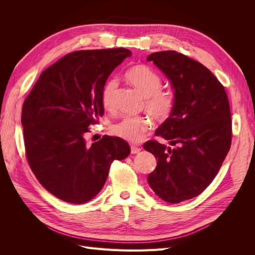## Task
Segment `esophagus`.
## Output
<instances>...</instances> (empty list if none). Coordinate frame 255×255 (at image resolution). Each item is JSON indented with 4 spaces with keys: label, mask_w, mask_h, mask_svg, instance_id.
<instances>
[{
    "label": "esophagus",
    "mask_w": 255,
    "mask_h": 255,
    "mask_svg": "<svg viewBox=\"0 0 255 255\" xmlns=\"http://www.w3.org/2000/svg\"><path fill=\"white\" fill-rule=\"evenodd\" d=\"M140 148H138V146H136V145H130V152H132L133 154H137V153H139L140 152Z\"/></svg>",
    "instance_id": "esophagus-1"
}]
</instances>
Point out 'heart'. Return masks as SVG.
<instances>
[{
	"instance_id": "1",
	"label": "heart",
	"mask_w": 255,
	"mask_h": 255,
	"mask_svg": "<svg viewBox=\"0 0 255 255\" xmlns=\"http://www.w3.org/2000/svg\"><path fill=\"white\" fill-rule=\"evenodd\" d=\"M127 81L144 97V110L156 121H165L170 117L174 106V92L161 87V76L152 68L137 65L126 72ZM118 87L117 80H109L103 86L101 99L107 109L114 105V95ZM151 127V121L143 116H127L113 126V133L122 139L138 142Z\"/></svg>"
}]
</instances>
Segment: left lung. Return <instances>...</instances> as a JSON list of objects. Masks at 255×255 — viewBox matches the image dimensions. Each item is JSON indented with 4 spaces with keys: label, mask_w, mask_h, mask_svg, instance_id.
<instances>
[{
    "label": "left lung",
    "mask_w": 255,
    "mask_h": 255,
    "mask_svg": "<svg viewBox=\"0 0 255 255\" xmlns=\"http://www.w3.org/2000/svg\"><path fill=\"white\" fill-rule=\"evenodd\" d=\"M172 84L174 110L155 132L174 148L149 140L143 144L157 159L148 175L153 191L168 203L199 196L210 185L232 142V120L227 92L199 61L175 51L148 56Z\"/></svg>",
    "instance_id": "8db88e82"
}]
</instances>
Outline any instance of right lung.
Instances as JSON below:
<instances>
[{"mask_svg":"<svg viewBox=\"0 0 255 255\" xmlns=\"http://www.w3.org/2000/svg\"><path fill=\"white\" fill-rule=\"evenodd\" d=\"M128 49L69 53L40 74L22 106L25 156L33 173L53 196L73 204L95 198L114 160L130 153L119 137L103 136L91 145L85 134L104 114L106 80Z\"/></svg>","mask_w":255,"mask_h":255,"instance_id":"add662e5","label":"right lung"}]
</instances>
